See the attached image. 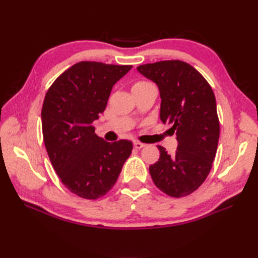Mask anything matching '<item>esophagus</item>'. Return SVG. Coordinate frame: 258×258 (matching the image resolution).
I'll return each mask as SVG.
<instances>
[{
    "label": "esophagus",
    "mask_w": 258,
    "mask_h": 258,
    "mask_svg": "<svg viewBox=\"0 0 258 258\" xmlns=\"http://www.w3.org/2000/svg\"><path fill=\"white\" fill-rule=\"evenodd\" d=\"M134 146H135V148H137V150H141V148H143L145 146V144H143L141 142H135Z\"/></svg>",
    "instance_id": "1"
}]
</instances>
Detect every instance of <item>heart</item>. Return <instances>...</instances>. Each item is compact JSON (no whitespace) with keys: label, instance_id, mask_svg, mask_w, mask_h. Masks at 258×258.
<instances>
[{"label":"heart","instance_id":"obj_1","mask_svg":"<svg viewBox=\"0 0 258 258\" xmlns=\"http://www.w3.org/2000/svg\"><path fill=\"white\" fill-rule=\"evenodd\" d=\"M142 84H145V82H139V83L135 84V86H136V85H142Z\"/></svg>","mask_w":258,"mask_h":258}]
</instances>
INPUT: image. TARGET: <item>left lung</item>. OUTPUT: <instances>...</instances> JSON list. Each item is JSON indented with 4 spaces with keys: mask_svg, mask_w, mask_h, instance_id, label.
Listing matches in <instances>:
<instances>
[{
    "mask_svg": "<svg viewBox=\"0 0 258 258\" xmlns=\"http://www.w3.org/2000/svg\"><path fill=\"white\" fill-rule=\"evenodd\" d=\"M154 82L161 99L160 120L172 123L177 148L150 166L153 182L171 197H184L206 181L215 158L220 121L211 86L196 69L179 60L159 61L137 68Z\"/></svg>",
    "mask_w": 258,
    "mask_h": 258,
    "instance_id": "1",
    "label": "left lung"
}]
</instances>
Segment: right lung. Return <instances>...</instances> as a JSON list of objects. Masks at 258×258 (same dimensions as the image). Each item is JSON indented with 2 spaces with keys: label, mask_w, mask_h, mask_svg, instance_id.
Segmentation results:
<instances>
[{
  "label": "right lung",
  "mask_w": 258,
  "mask_h": 258,
  "mask_svg": "<svg viewBox=\"0 0 258 258\" xmlns=\"http://www.w3.org/2000/svg\"><path fill=\"white\" fill-rule=\"evenodd\" d=\"M131 68L82 61L62 73L45 96L46 151L62 183L82 198L97 199L110 190L131 154V141L106 142L91 126L105 110L113 86Z\"/></svg>",
  "instance_id": "add662e5"
}]
</instances>
